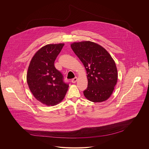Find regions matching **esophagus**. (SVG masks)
Here are the masks:
<instances>
[{
    "mask_svg": "<svg viewBox=\"0 0 149 149\" xmlns=\"http://www.w3.org/2000/svg\"><path fill=\"white\" fill-rule=\"evenodd\" d=\"M78 80V78L77 77H75V78H73L72 80H71V81L72 83H75L77 82V81Z\"/></svg>",
    "mask_w": 149,
    "mask_h": 149,
    "instance_id": "obj_1",
    "label": "esophagus"
}]
</instances>
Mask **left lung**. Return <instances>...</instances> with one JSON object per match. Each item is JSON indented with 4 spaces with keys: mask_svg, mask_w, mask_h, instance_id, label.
Returning a JSON list of instances; mask_svg holds the SVG:
<instances>
[{
    "mask_svg": "<svg viewBox=\"0 0 149 149\" xmlns=\"http://www.w3.org/2000/svg\"><path fill=\"white\" fill-rule=\"evenodd\" d=\"M72 50L85 66L88 87L83 93L86 99L102 102L108 99L118 78L115 62L105 49L91 41L72 43Z\"/></svg>",
    "mask_w": 149,
    "mask_h": 149,
    "instance_id": "obj_1",
    "label": "left lung"
}]
</instances>
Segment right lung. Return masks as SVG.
Segmentation results:
<instances>
[{
    "label": "right lung",
    "instance_id": "right-lung-1",
    "mask_svg": "<svg viewBox=\"0 0 149 149\" xmlns=\"http://www.w3.org/2000/svg\"><path fill=\"white\" fill-rule=\"evenodd\" d=\"M64 43L47 45L32 57L27 74V81L36 99L43 104L52 106L64 99L69 84L65 83L61 72L54 63Z\"/></svg>",
    "mask_w": 149,
    "mask_h": 149
}]
</instances>
